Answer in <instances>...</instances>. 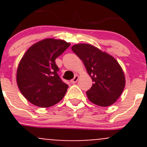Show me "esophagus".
<instances>
[{"instance_id":"obj_1","label":"esophagus","mask_w":147,"mask_h":147,"mask_svg":"<svg viewBox=\"0 0 147 147\" xmlns=\"http://www.w3.org/2000/svg\"><path fill=\"white\" fill-rule=\"evenodd\" d=\"M78 80H79V76H78V75H75V78H74L73 79L70 81V82L72 83V84H75V83H76L77 82H78Z\"/></svg>"}]
</instances>
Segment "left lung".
Returning <instances> with one entry per match:
<instances>
[{"label": "left lung", "instance_id": "obj_1", "mask_svg": "<svg viewBox=\"0 0 147 147\" xmlns=\"http://www.w3.org/2000/svg\"><path fill=\"white\" fill-rule=\"evenodd\" d=\"M71 48L82 60L94 82L86 92L89 100L101 107L115 103L125 87V77L118 62L90 44H77Z\"/></svg>", "mask_w": 147, "mask_h": 147}]
</instances>
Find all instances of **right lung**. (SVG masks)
Wrapping results in <instances>:
<instances>
[{"mask_svg":"<svg viewBox=\"0 0 147 147\" xmlns=\"http://www.w3.org/2000/svg\"><path fill=\"white\" fill-rule=\"evenodd\" d=\"M70 44L47 38L32 45L22 57L16 80L20 92L30 103L50 107L61 101L68 85L60 79L55 59Z\"/></svg>","mask_w":147,"mask_h":147,"instance_id":"right-lung-1","label":"right lung"}]
</instances>
